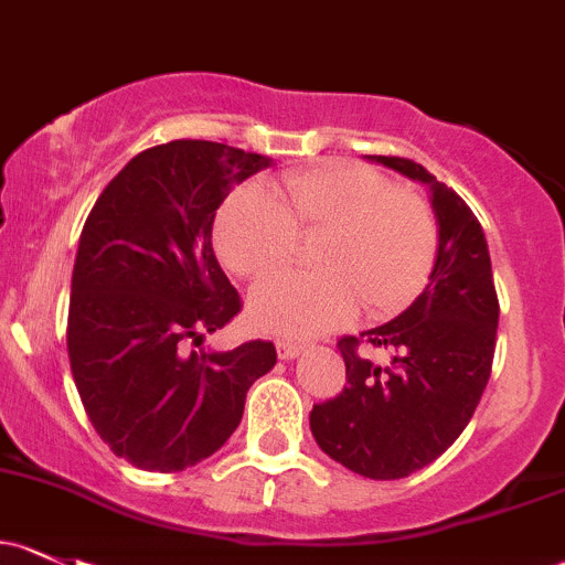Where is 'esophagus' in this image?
I'll return each instance as SVG.
<instances>
[{
  "label": "esophagus",
  "mask_w": 565,
  "mask_h": 565,
  "mask_svg": "<svg viewBox=\"0 0 565 565\" xmlns=\"http://www.w3.org/2000/svg\"><path fill=\"white\" fill-rule=\"evenodd\" d=\"M276 352L281 360H292L298 358L302 352V343H295V341H276Z\"/></svg>",
  "instance_id": "34e87169"
}]
</instances>
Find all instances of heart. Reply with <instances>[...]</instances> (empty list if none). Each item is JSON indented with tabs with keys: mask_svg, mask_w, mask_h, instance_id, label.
<instances>
[{
	"mask_svg": "<svg viewBox=\"0 0 565 565\" xmlns=\"http://www.w3.org/2000/svg\"><path fill=\"white\" fill-rule=\"evenodd\" d=\"M241 189L218 211V259L248 281L292 263L298 237L313 241V278H281L252 295V322L276 335L311 338L347 322L358 306L390 319L425 292L438 257V218L423 194L354 162L284 175L270 189Z\"/></svg>",
	"mask_w": 565,
	"mask_h": 565,
	"instance_id": "1",
	"label": "heart"
}]
</instances>
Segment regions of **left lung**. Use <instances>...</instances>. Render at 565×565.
I'll return each instance as SVG.
<instances>
[{
  "instance_id": "8db88e82",
  "label": "left lung",
  "mask_w": 565,
  "mask_h": 565,
  "mask_svg": "<svg viewBox=\"0 0 565 565\" xmlns=\"http://www.w3.org/2000/svg\"><path fill=\"white\" fill-rule=\"evenodd\" d=\"M423 181L438 218V257L425 292L401 317L362 335L395 358H360V338L338 341L347 387L311 412L319 449L367 479H403L447 452L471 423L495 354L498 295L482 224L466 200L403 157H371Z\"/></svg>"
}]
</instances>
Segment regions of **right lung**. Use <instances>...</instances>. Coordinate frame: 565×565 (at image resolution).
I'll return each instance as SVG.
<instances>
[{
  "mask_svg": "<svg viewBox=\"0 0 565 565\" xmlns=\"http://www.w3.org/2000/svg\"><path fill=\"white\" fill-rule=\"evenodd\" d=\"M270 159L211 140L146 148L99 194L73 270L67 352L113 455L183 471L224 447L246 392L276 365L270 341L192 352L243 308L211 246L216 207Z\"/></svg>",
  "mask_w": 565,
  "mask_h": 565,
  "instance_id": "right-lung-1",
  "label": "right lung"
}]
</instances>
